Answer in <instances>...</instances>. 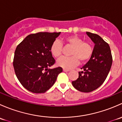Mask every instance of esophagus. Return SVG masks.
<instances>
[{
	"label": "esophagus",
	"mask_w": 122,
	"mask_h": 122,
	"mask_svg": "<svg viewBox=\"0 0 122 122\" xmlns=\"http://www.w3.org/2000/svg\"><path fill=\"white\" fill-rule=\"evenodd\" d=\"M70 71V70H67V69H63V71H64V72H68V71Z\"/></svg>",
	"instance_id": "1"
}]
</instances>
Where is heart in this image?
<instances>
[{
    "mask_svg": "<svg viewBox=\"0 0 122 122\" xmlns=\"http://www.w3.org/2000/svg\"><path fill=\"white\" fill-rule=\"evenodd\" d=\"M66 46H70V57L62 56L57 61L58 66L64 69H70L77 66L79 61L84 63L90 59L93 53V48L90 43L84 41L81 38L76 35L67 36L64 39ZM50 52L54 57L59 58L62 55V44L60 42L54 41L51 44Z\"/></svg>",
    "mask_w": 122,
    "mask_h": 122,
    "instance_id": "obj_1",
    "label": "heart"
}]
</instances>
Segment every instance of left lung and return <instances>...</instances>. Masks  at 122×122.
Wrapping results in <instances>:
<instances>
[{"mask_svg":"<svg viewBox=\"0 0 122 122\" xmlns=\"http://www.w3.org/2000/svg\"><path fill=\"white\" fill-rule=\"evenodd\" d=\"M86 34L95 44L93 53L72 84L80 92L89 93L99 88L105 81L112 64V55L109 44L99 35L89 32Z\"/></svg>","mask_w":122,"mask_h":122,"instance_id":"obj_1","label":"left lung"}]
</instances>
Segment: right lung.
<instances>
[{
    "label": "right lung",
    "mask_w": 122,
    "mask_h": 122,
    "mask_svg": "<svg viewBox=\"0 0 122 122\" xmlns=\"http://www.w3.org/2000/svg\"><path fill=\"white\" fill-rule=\"evenodd\" d=\"M61 32H38L28 35L17 46L13 65L18 80L34 93H44L54 84L61 67L50 69L55 60L51 44Z\"/></svg>",
    "instance_id": "add662e5"
}]
</instances>
